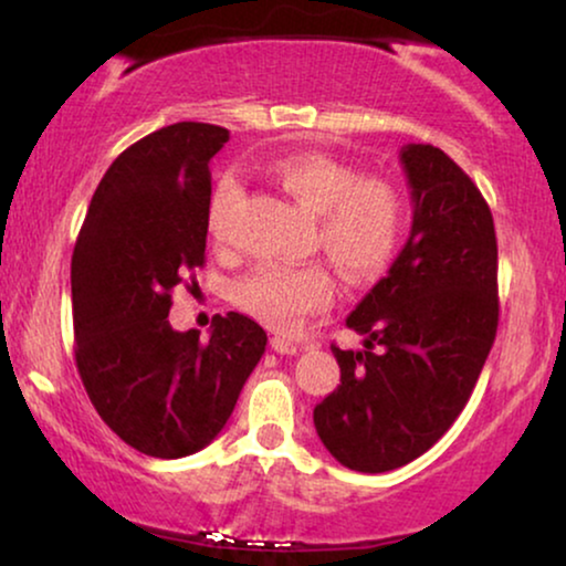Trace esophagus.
<instances>
[{"label":"esophagus","mask_w":566,"mask_h":566,"mask_svg":"<svg viewBox=\"0 0 566 566\" xmlns=\"http://www.w3.org/2000/svg\"><path fill=\"white\" fill-rule=\"evenodd\" d=\"M270 345H273V350L281 353V355H296L298 353V345H293L291 339H285V337H273V339H270Z\"/></svg>","instance_id":"34e87169"}]
</instances>
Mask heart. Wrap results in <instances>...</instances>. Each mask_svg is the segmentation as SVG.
I'll return each mask as SVG.
<instances>
[{"mask_svg":"<svg viewBox=\"0 0 566 566\" xmlns=\"http://www.w3.org/2000/svg\"><path fill=\"white\" fill-rule=\"evenodd\" d=\"M277 188L314 216L316 242L339 273L366 281L381 273L397 252L405 229L399 190L381 177H358L353 167L324 157L296 154L270 169ZM234 177H221L208 206V231L216 242L227 234L239 198ZM335 283L322 265H260L234 285V301L275 332H293L306 316L329 306Z\"/></svg>","mask_w":566,"mask_h":566,"instance_id":"obj_1","label":"heart"}]
</instances>
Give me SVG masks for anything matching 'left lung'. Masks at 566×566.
I'll list each match as a JSON object with an SVG mask.
<instances>
[{
  "instance_id": "1",
  "label": "left lung",
  "mask_w": 566,
  "mask_h": 566,
  "mask_svg": "<svg viewBox=\"0 0 566 566\" xmlns=\"http://www.w3.org/2000/svg\"><path fill=\"white\" fill-rule=\"evenodd\" d=\"M412 229L345 324L366 350L332 347L339 386L314 428L343 467L384 474L446 436L497 335V237L471 177L430 144L401 146Z\"/></svg>"
}]
</instances>
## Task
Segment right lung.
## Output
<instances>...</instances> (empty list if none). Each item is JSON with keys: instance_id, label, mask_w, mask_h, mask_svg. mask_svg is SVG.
<instances>
[{"instance_id": "1", "label": "right lung", "mask_w": 566, "mask_h": 566, "mask_svg": "<svg viewBox=\"0 0 566 566\" xmlns=\"http://www.w3.org/2000/svg\"><path fill=\"white\" fill-rule=\"evenodd\" d=\"M229 142L211 123H175L113 161L72 258L74 355L82 384L120 440L154 459L206 448L265 353L250 316H213L211 337L169 324L172 289L203 265L211 172Z\"/></svg>"}]
</instances>
